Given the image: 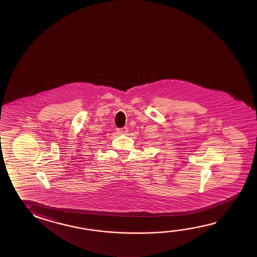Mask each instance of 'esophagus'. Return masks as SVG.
I'll return each mask as SVG.
<instances>
[{
	"mask_svg": "<svg viewBox=\"0 0 257 257\" xmlns=\"http://www.w3.org/2000/svg\"><path fill=\"white\" fill-rule=\"evenodd\" d=\"M127 132H128V128L127 127H122V128H120V129H117V133H119L120 135H125V134H127Z\"/></svg>",
	"mask_w": 257,
	"mask_h": 257,
	"instance_id": "obj_1",
	"label": "esophagus"
}]
</instances>
